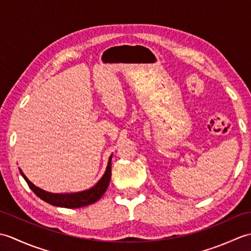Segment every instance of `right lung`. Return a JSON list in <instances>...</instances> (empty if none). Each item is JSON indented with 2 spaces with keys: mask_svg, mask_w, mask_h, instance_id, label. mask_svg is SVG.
I'll return each instance as SVG.
<instances>
[{
  "mask_svg": "<svg viewBox=\"0 0 251 251\" xmlns=\"http://www.w3.org/2000/svg\"><path fill=\"white\" fill-rule=\"evenodd\" d=\"M111 159L112 155L109 157L108 165H106V169L102 177L92 188L88 190H84L81 192H73V193H51V192H47L43 189L39 188V186L34 185L31 181L25 177V175L23 173V170L19 168L20 175L28 183L29 188L34 192L36 196H39L41 200L49 202V204L57 207H63V208H81L85 207L90 204L97 201L101 196L104 194L110 183L111 179Z\"/></svg>",
  "mask_w": 251,
  "mask_h": 251,
  "instance_id": "obj_1",
  "label": "right lung"
}]
</instances>
